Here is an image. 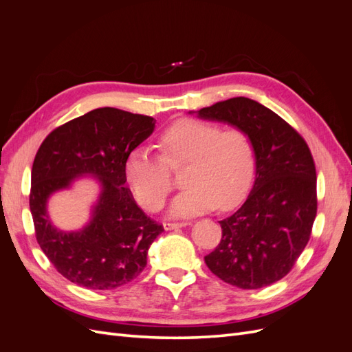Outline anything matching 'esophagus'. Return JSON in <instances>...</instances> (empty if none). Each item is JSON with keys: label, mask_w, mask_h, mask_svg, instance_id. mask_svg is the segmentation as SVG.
Returning a JSON list of instances; mask_svg holds the SVG:
<instances>
[{"label": "esophagus", "mask_w": 352, "mask_h": 352, "mask_svg": "<svg viewBox=\"0 0 352 352\" xmlns=\"http://www.w3.org/2000/svg\"><path fill=\"white\" fill-rule=\"evenodd\" d=\"M189 225V223H164V229L166 230H176V229H180V228H186Z\"/></svg>", "instance_id": "34e87169"}]
</instances>
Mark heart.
<instances>
[{
	"label": "heart",
	"mask_w": 352,
	"mask_h": 352,
	"mask_svg": "<svg viewBox=\"0 0 352 352\" xmlns=\"http://www.w3.org/2000/svg\"><path fill=\"white\" fill-rule=\"evenodd\" d=\"M163 157L150 148L138 146L124 163V176L133 195L146 210L162 208L172 189L170 168L189 163L184 184L168 208L172 217H194L216 206L235 207L248 192L255 173V150L241 129L216 123L179 119L160 135Z\"/></svg>",
	"instance_id": "b5f03b06"
}]
</instances>
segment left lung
I'll list each match as a JSON object with an SVG mask.
<instances>
[{
	"label": "left lung",
	"instance_id": "left-lung-1",
	"mask_svg": "<svg viewBox=\"0 0 352 352\" xmlns=\"http://www.w3.org/2000/svg\"><path fill=\"white\" fill-rule=\"evenodd\" d=\"M189 114L243 131L255 150L251 192L241 208L219 221L221 241L206 255L207 267L241 289L280 280L304 251L317 212V176L308 145L280 116L245 97Z\"/></svg>",
	"mask_w": 352,
	"mask_h": 352
}]
</instances>
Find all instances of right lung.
Listing matches in <instances>:
<instances>
[{"mask_svg": "<svg viewBox=\"0 0 352 352\" xmlns=\"http://www.w3.org/2000/svg\"><path fill=\"white\" fill-rule=\"evenodd\" d=\"M150 116L95 109L52 131L32 166L29 206L41 250L70 282L105 291L133 280L164 229L136 206L124 186V163L154 132ZM91 177L100 192L87 226L61 231L47 214L49 198Z\"/></svg>", "mask_w": 352, "mask_h": 352, "instance_id": "obj_1", "label": "right lung"}]
</instances>
